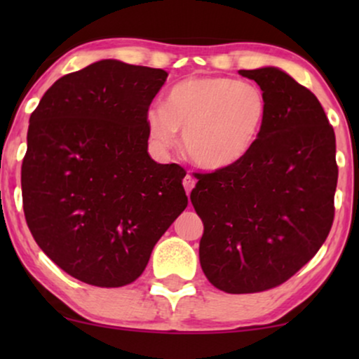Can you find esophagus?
Instances as JSON below:
<instances>
[{
    "label": "esophagus",
    "instance_id": "obj_1",
    "mask_svg": "<svg viewBox=\"0 0 359 359\" xmlns=\"http://www.w3.org/2000/svg\"><path fill=\"white\" fill-rule=\"evenodd\" d=\"M194 184H196V180L193 178V176L191 175H186L184 176V180H183V186H184V189H186V193H191V189L194 188Z\"/></svg>",
    "mask_w": 359,
    "mask_h": 359
}]
</instances>
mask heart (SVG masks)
Wrapping results in <instances>:
<instances>
[{
  "instance_id": "heart-1",
  "label": "heart",
  "mask_w": 359,
  "mask_h": 359,
  "mask_svg": "<svg viewBox=\"0 0 359 359\" xmlns=\"http://www.w3.org/2000/svg\"><path fill=\"white\" fill-rule=\"evenodd\" d=\"M268 117V100L255 83L229 76H194L166 93L163 107L145 112L150 139L168 149L183 132L188 158L203 170L229 168L257 144Z\"/></svg>"
}]
</instances>
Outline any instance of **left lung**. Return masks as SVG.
Instances as JSON below:
<instances>
[{"label":"left lung","instance_id":"left-lung-1","mask_svg":"<svg viewBox=\"0 0 359 359\" xmlns=\"http://www.w3.org/2000/svg\"><path fill=\"white\" fill-rule=\"evenodd\" d=\"M257 81L268 117L252 151L198 175L191 203L204 224L201 268L230 294L276 287L325 242L333 222L335 132L312 91L276 67L238 70Z\"/></svg>","mask_w":359,"mask_h":359}]
</instances>
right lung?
Listing matches in <instances>:
<instances>
[{"label": "right lung", "instance_id": "obj_1", "mask_svg": "<svg viewBox=\"0 0 359 359\" xmlns=\"http://www.w3.org/2000/svg\"><path fill=\"white\" fill-rule=\"evenodd\" d=\"M166 78L106 58L57 80L29 119V230L57 266L91 286L135 281L188 205L184 170L147 151L145 112Z\"/></svg>", "mask_w": 359, "mask_h": 359}]
</instances>
